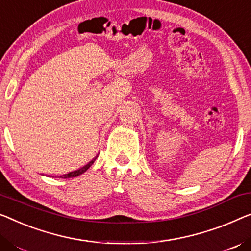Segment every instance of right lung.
I'll return each instance as SVG.
<instances>
[{
  "mask_svg": "<svg viewBox=\"0 0 251 251\" xmlns=\"http://www.w3.org/2000/svg\"><path fill=\"white\" fill-rule=\"evenodd\" d=\"M98 156V155H97ZM97 156L95 159H92L91 161H90L88 164H85L84 167H82L81 169H78V170H75V171H72V173H69V174H66V175H63V176H59V178H73V177H77V176H80V175H82L83 173H85V171H87L90 167L92 166V163L96 161V159H97Z\"/></svg>",
  "mask_w": 251,
  "mask_h": 251,
  "instance_id": "add662e5",
  "label": "right lung"
}]
</instances>
